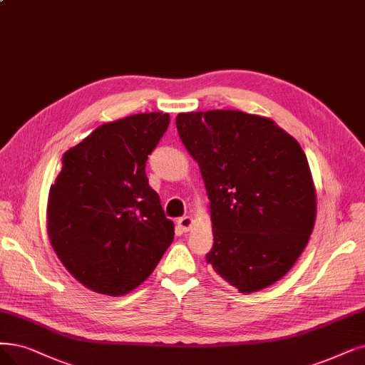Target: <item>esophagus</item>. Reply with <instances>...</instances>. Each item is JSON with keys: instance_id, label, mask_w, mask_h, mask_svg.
<instances>
[{"instance_id": "obj_1", "label": "esophagus", "mask_w": 365, "mask_h": 365, "mask_svg": "<svg viewBox=\"0 0 365 365\" xmlns=\"http://www.w3.org/2000/svg\"><path fill=\"white\" fill-rule=\"evenodd\" d=\"M178 226L182 229V232H188V230L192 229V226H193V218L188 217V215L181 217L180 220H178Z\"/></svg>"}]
</instances>
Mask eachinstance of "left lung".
Here are the masks:
<instances>
[{
  "mask_svg": "<svg viewBox=\"0 0 365 365\" xmlns=\"http://www.w3.org/2000/svg\"><path fill=\"white\" fill-rule=\"evenodd\" d=\"M177 128L210 199L207 262L241 294L274 284L304 252L316 220L299 143L272 120L241 110L178 113Z\"/></svg>",
  "mask_w": 365,
  "mask_h": 365,
  "instance_id": "1",
  "label": "left lung"
}]
</instances>
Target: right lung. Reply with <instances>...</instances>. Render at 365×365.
I'll use <instances>...</instances> for the list:
<instances>
[{"label": "right lung", "mask_w": 365, "mask_h": 365, "mask_svg": "<svg viewBox=\"0 0 365 365\" xmlns=\"http://www.w3.org/2000/svg\"><path fill=\"white\" fill-rule=\"evenodd\" d=\"M169 123V113L130 115L63 155L48 197V235L66 269L97 294L132 292L173 241V223L145 173Z\"/></svg>", "instance_id": "add662e5"}]
</instances>
